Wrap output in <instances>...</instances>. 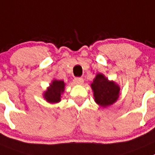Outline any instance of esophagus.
<instances>
[{
    "mask_svg": "<svg viewBox=\"0 0 155 155\" xmlns=\"http://www.w3.org/2000/svg\"><path fill=\"white\" fill-rule=\"evenodd\" d=\"M74 82L77 84H82L84 83V79L82 78H75L74 79Z\"/></svg>",
    "mask_w": 155,
    "mask_h": 155,
    "instance_id": "34e87169",
    "label": "esophagus"
}]
</instances>
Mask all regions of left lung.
Listing matches in <instances>:
<instances>
[{"mask_svg": "<svg viewBox=\"0 0 155 155\" xmlns=\"http://www.w3.org/2000/svg\"><path fill=\"white\" fill-rule=\"evenodd\" d=\"M95 102L103 107L112 105L117 101L119 95V87L113 81H109L102 74L96 76L91 84Z\"/></svg>", "mask_w": 155, "mask_h": 155, "instance_id": "1", "label": "left lung"}]
</instances>
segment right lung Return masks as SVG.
<instances>
[{"instance_id":"add662e5","label":"right lung","mask_w":155,"mask_h":155,"mask_svg":"<svg viewBox=\"0 0 155 155\" xmlns=\"http://www.w3.org/2000/svg\"><path fill=\"white\" fill-rule=\"evenodd\" d=\"M64 91V83L62 81L54 80L50 84L45 93L44 97L48 102L55 104L61 101V94Z\"/></svg>"}]
</instances>
